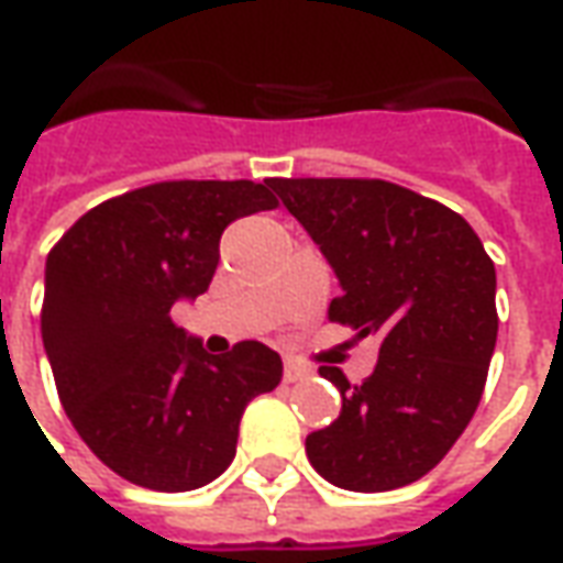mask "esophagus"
<instances>
[{
    "label": "esophagus",
    "mask_w": 563,
    "mask_h": 563,
    "mask_svg": "<svg viewBox=\"0 0 563 563\" xmlns=\"http://www.w3.org/2000/svg\"><path fill=\"white\" fill-rule=\"evenodd\" d=\"M305 377H310V367L298 365L292 358H286V365H283V379H286V383H298V379Z\"/></svg>",
    "instance_id": "1"
}]
</instances>
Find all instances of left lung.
Here are the masks:
<instances>
[{
    "label": "left lung",
    "instance_id": "obj_1",
    "mask_svg": "<svg viewBox=\"0 0 563 563\" xmlns=\"http://www.w3.org/2000/svg\"><path fill=\"white\" fill-rule=\"evenodd\" d=\"M338 274L331 322L377 334L362 386L319 367L341 416L307 434V459L346 492H391L440 464L479 407L497 341L495 262L467 220L389 180L271 177Z\"/></svg>",
    "mask_w": 563,
    "mask_h": 563
}]
</instances>
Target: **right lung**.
<instances>
[{
  "instance_id": "obj_1",
  "label": "right lung",
  "mask_w": 563,
  "mask_h": 563,
  "mask_svg": "<svg viewBox=\"0 0 563 563\" xmlns=\"http://www.w3.org/2000/svg\"><path fill=\"white\" fill-rule=\"evenodd\" d=\"M268 184L165 180L87 210L44 268L42 341L80 440L123 479L192 492L234 459L244 407L277 389L258 341L210 355L172 307L208 292L225 225L274 210Z\"/></svg>"
}]
</instances>
